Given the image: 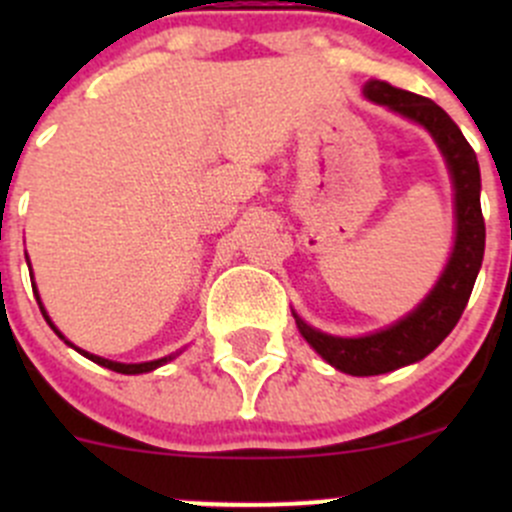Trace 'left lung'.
Here are the masks:
<instances>
[{"label":"left lung","instance_id":"obj_1","mask_svg":"<svg viewBox=\"0 0 512 512\" xmlns=\"http://www.w3.org/2000/svg\"><path fill=\"white\" fill-rule=\"evenodd\" d=\"M366 98L389 106L391 111L421 123L441 148L451 170L456 188V245L443 270L441 280L421 304L384 332L359 339L329 337L317 332L294 314L302 337L322 354L329 364L352 376H376L394 371L399 366L414 364L431 354L443 339L451 334L466 309L473 285L483 262L485 250V220L480 213V170L476 151L453 118L431 98L401 91L386 81H369L364 86Z\"/></svg>","mask_w":512,"mask_h":512}]
</instances>
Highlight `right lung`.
Wrapping results in <instances>:
<instances>
[{
  "label": "right lung",
  "instance_id": "1",
  "mask_svg": "<svg viewBox=\"0 0 512 512\" xmlns=\"http://www.w3.org/2000/svg\"><path fill=\"white\" fill-rule=\"evenodd\" d=\"M34 294H36V287H34ZM36 297H39V294H36ZM39 309H41V314H44V319H46V322H49V327L54 329V332L59 334L61 339H64V334H61L59 329H56L54 324H51L49 314H46V312H44V307H41V299H39ZM64 342H66V339H64ZM66 344H69V342H66ZM71 347H74V344H71ZM74 349H76V347H74ZM76 352H79V354H84L86 359L96 361V364L106 366V369H111V371H118V374H143V371H153V369H158V366H163L165 361H170V359H173V356H163V359H156V361H146V364H118V361H108V359H101V356H94V354L84 352V349H76Z\"/></svg>",
  "mask_w": 512,
  "mask_h": 512
}]
</instances>
